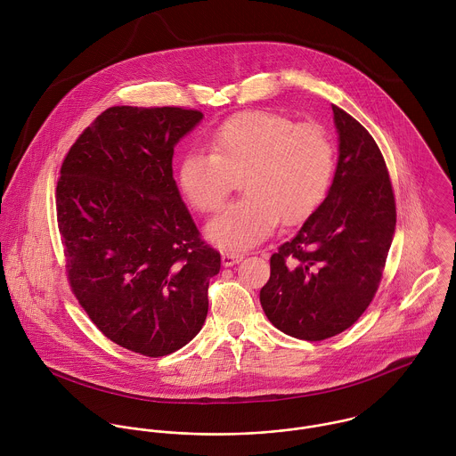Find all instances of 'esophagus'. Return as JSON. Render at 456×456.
Segmentation results:
<instances>
[{"label": "esophagus", "mask_w": 456, "mask_h": 456, "mask_svg": "<svg viewBox=\"0 0 456 456\" xmlns=\"http://www.w3.org/2000/svg\"><path fill=\"white\" fill-rule=\"evenodd\" d=\"M241 261H243V254H234V252H224V254H222V265H224L225 268L234 266V265H238V263H241Z\"/></svg>", "instance_id": "obj_1"}]
</instances>
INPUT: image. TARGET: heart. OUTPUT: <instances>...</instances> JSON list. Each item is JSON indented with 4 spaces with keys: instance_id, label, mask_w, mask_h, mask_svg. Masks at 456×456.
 I'll return each instance as SVG.
<instances>
[{
    "instance_id": "obj_1",
    "label": "heart",
    "mask_w": 456,
    "mask_h": 456,
    "mask_svg": "<svg viewBox=\"0 0 456 456\" xmlns=\"http://www.w3.org/2000/svg\"><path fill=\"white\" fill-rule=\"evenodd\" d=\"M335 175V146L326 130L270 110H248L224 121L209 137V151L182 157L178 183L199 213L222 206L236 176L243 199L225 206L206 236L225 250L265 241L280 218L299 224L328 197Z\"/></svg>"
}]
</instances>
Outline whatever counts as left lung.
Returning <instances> with one entry per match:
<instances>
[{"label":"left lung","mask_w":456,"mask_h":456,"mask_svg":"<svg viewBox=\"0 0 456 456\" xmlns=\"http://www.w3.org/2000/svg\"><path fill=\"white\" fill-rule=\"evenodd\" d=\"M338 162L328 197L270 259L261 289L270 322L299 340L351 328L373 299L395 236L396 208L373 137L333 105Z\"/></svg>","instance_id":"left-lung-1"}]
</instances>
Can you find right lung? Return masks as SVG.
<instances>
[{"label": "right lung", "instance_id": "add662e5", "mask_svg": "<svg viewBox=\"0 0 456 456\" xmlns=\"http://www.w3.org/2000/svg\"><path fill=\"white\" fill-rule=\"evenodd\" d=\"M202 118L182 107H110L74 142L56 186L76 297L109 340L150 358L200 331L220 272L173 178L175 146Z\"/></svg>", "mask_w": 456, "mask_h": 456}]
</instances>
